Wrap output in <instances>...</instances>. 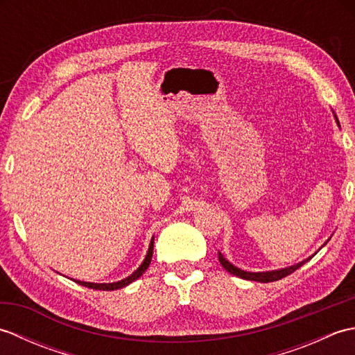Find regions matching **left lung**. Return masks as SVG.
Segmentation results:
<instances>
[{
	"label": "left lung",
	"instance_id": "1",
	"mask_svg": "<svg viewBox=\"0 0 355 355\" xmlns=\"http://www.w3.org/2000/svg\"><path fill=\"white\" fill-rule=\"evenodd\" d=\"M334 119H336V122H337V126L340 128V123H338V119H337L336 114H334ZM328 241H329V239H328ZM328 241H327V243H328ZM327 243H325V244H327ZM325 244H323V245H325ZM323 245H322V247H323ZM314 254H315V253H314ZM314 254H313V256H314ZM313 256H310V258H306V259L302 261V262H297V263H294V266L285 267V268L271 270V271H245V270H241V268L233 266L232 262H229L227 259L224 258L221 252H218V259H220V263H221V266H223L225 270L229 271V273L235 275V276H238V277H241V279H247V281H256V282H273V281H279V279L288 276V275L293 273V271H296L299 267H302L306 261H310V259L313 258Z\"/></svg>",
	"mask_w": 355,
	"mask_h": 355
}]
</instances>
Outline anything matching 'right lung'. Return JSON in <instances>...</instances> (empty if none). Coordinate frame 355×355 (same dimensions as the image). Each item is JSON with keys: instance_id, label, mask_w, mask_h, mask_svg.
I'll list each match as a JSON object with an SVG mask.
<instances>
[{"instance_id": "1", "label": "right lung", "mask_w": 355, "mask_h": 355, "mask_svg": "<svg viewBox=\"0 0 355 355\" xmlns=\"http://www.w3.org/2000/svg\"><path fill=\"white\" fill-rule=\"evenodd\" d=\"M153 250H154V238L150 239V244L148 248V253L145 256V259L140 263V267L134 271L132 275H130L128 277L122 279V281H117V282H110V284H94V282H84V281H74L78 282L79 285H84L88 286V288H93V290H105V291H112V290H119V288H123V286L130 285L131 282H134L135 279H139L143 273H145L146 268L149 267L150 259H153Z\"/></svg>"}]
</instances>
